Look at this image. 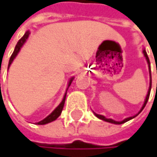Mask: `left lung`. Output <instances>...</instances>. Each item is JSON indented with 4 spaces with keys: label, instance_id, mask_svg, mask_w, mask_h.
Masks as SVG:
<instances>
[{
    "label": "left lung",
    "instance_id": "left-lung-1",
    "mask_svg": "<svg viewBox=\"0 0 157 157\" xmlns=\"http://www.w3.org/2000/svg\"><path fill=\"white\" fill-rule=\"evenodd\" d=\"M143 52H144V56H145V58H146V61H147V63H148V66H149V73H150V76H151V67H150V61H149V58H148V56H147V53H146L145 50H144V51H143ZM151 86H152V79L150 80V87H149V90H148V93H147V95H146V98H145L144 104V105H143V107H142L141 111H140L139 113H141L142 110L144 108V106H145V105H146V103H147V101H148V99H149L150 91H151ZM94 114L96 115V117H98V118H100V119H102V120H104V121L109 122V123H112V124H124V123H125V122H127V121H129V120L133 119L134 117H136V116L137 115V114H136V115H135V116H133V117H128V118H125L124 120H123V121H121V122H116V121H114V120H113V119H107V118H105L104 115L97 114V113H94Z\"/></svg>",
    "mask_w": 157,
    "mask_h": 157
}]
</instances>
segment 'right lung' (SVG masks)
<instances>
[{"instance_id": "right-lung-1", "label": "right lung", "mask_w": 157, "mask_h": 157, "mask_svg": "<svg viewBox=\"0 0 157 157\" xmlns=\"http://www.w3.org/2000/svg\"><path fill=\"white\" fill-rule=\"evenodd\" d=\"M29 34H30V32H29V31H27V32L25 33V34H24V35H23V36L19 40V41H18V43H17V44H16V46H15V49H14V51H13V54H12V56H11V58H10L8 67H10V65L12 64V63H13V59L15 58L16 55L18 54V52H20V50H21V46L23 45V44L26 42L27 38L29 37ZM73 79L74 78H72L71 80H70V82H69V85H68V86H70V84L72 83ZM65 98H66V94H65V95H64V97H63V99L62 103L58 105V107L54 110V111H53L50 115H48L46 118H44V120H42V121L38 122V123H37V124H45L51 123V122H52V121L56 120V119L60 116V114H61V113H62V111H63V105H64V102H65Z\"/></svg>"}]
</instances>
